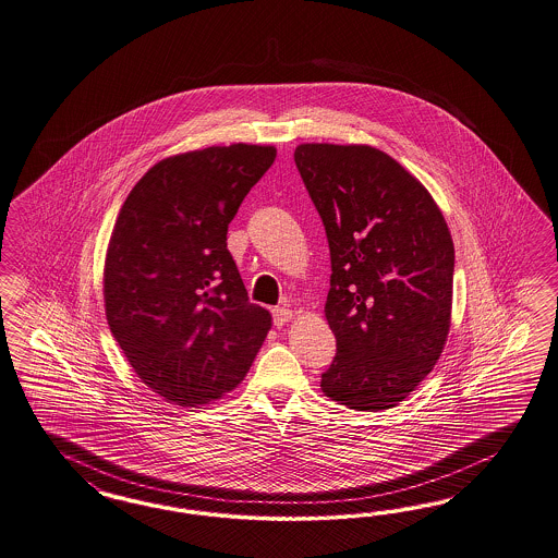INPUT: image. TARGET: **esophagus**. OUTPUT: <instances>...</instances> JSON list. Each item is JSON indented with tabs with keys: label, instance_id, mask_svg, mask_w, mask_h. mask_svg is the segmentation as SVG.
<instances>
[{
	"label": "esophagus",
	"instance_id": "1",
	"mask_svg": "<svg viewBox=\"0 0 558 558\" xmlns=\"http://www.w3.org/2000/svg\"><path fill=\"white\" fill-rule=\"evenodd\" d=\"M292 317H294V315H292V311H290V308H274V324H276V326H284V324H289Z\"/></svg>",
	"mask_w": 558,
	"mask_h": 558
}]
</instances>
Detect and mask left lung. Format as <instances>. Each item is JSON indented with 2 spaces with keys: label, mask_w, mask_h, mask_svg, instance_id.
I'll list each match as a JSON object with an SVG mask.
<instances>
[{
  "label": "left lung",
  "mask_w": 558,
  "mask_h": 558,
  "mask_svg": "<svg viewBox=\"0 0 558 558\" xmlns=\"http://www.w3.org/2000/svg\"><path fill=\"white\" fill-rule=\"evenodd\" d=\"M296 169L326 227V319L338 352L322 391L352 410L404 402L451 326L453 239L423 183L366 144H299Z\"/></svg>",
  "instance_id": "left-lung-1"
}]
</instances>
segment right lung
<instances>
[{
	"mask_svg": "<svg viewBox=\"0 0 558 558\" xmlns=\"http://www.w3.org/2000/svg\"><path fill=\"white\" fill-rule=\"evenodd\" d=\"M274 158L259 144L174 154L119 210L102 271L107 322L142 384L171 404L220 400L268 336L271 315L250 303L227 232Z\"/></svg>",
	"mask_w": 558,
	"mask_h": 558,
	"instance_id": "add662e5",
	"label": "right lung"
}]
</instances>
